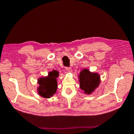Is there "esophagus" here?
Wrapping results in <instances>:
<instances>
[{
	"mask_svg": "<svg viewBox=\"0 0 134 134\" xmlns=\"http://www.w3.org/2000/svg\"><path fill=\"white\" fill-rule=\"evenodd\" d=\"M65 70H66L68 72H71L72 71V69H71V67H65Z\"/></svg>",
	"mask_w": 134,
	"mask_h": 134,
	"instance_id": "1",
	"label": "esophagus"
}]
</instances>
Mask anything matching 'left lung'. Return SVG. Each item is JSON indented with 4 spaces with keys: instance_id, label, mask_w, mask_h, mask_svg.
Wrapping results in <instances>:
<instances>
[{
    "instance_id": "1",
    "label": "left lung",
    "mask_w": 134,
    "mask_h": 134,
    "mask_svg": "<svg viewBox=\"0 0 134 134\" xmlns=\"http://www.w3.org/2000/svg\"><path fill=\"white\" fill-rule=\"evenodd\" d=\"M80 87L86 94H90L98 87L100 83V77L96 73H92L89 70L84 69L80 72Z\"/></svg>"
}]
</instances>
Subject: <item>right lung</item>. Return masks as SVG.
<instances>
[{"instance_id": "add662e5", "label": "right lung", "mask_w": 134, "mask_h": 134, "mask_svg": "<svg viewBox=\"0 0 134 134\" xmlns=\"http://www.w3.org/2000/svg\"><path fill=\"white\" fill-rule=\"evenodd\" d=\"M58 76L57 71H53L48 74V77L38 79L40 85L38 89V93L45 98H49L56 92L57 89V82L56 78Z\"/></svg>"}]
</instances>
